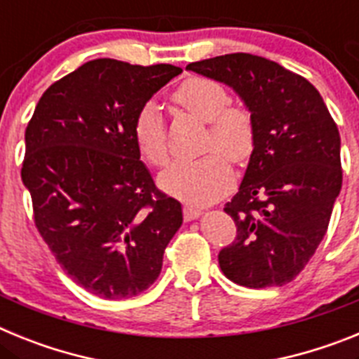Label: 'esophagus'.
<instances>
[{
	"instance_id": "esophagus-1",
	"label": "esophagus",
	"mask_w": 359,
	"mask_h": 359,
	"mask_svg": "<svg viewBox=\"0 0 359 359\" xmlns=\"http://www.w3.org/2000/svg\"><path fill=\"white\" fill-rule=\"evenodd\" d=\"M201 214L203 212L196 207H190V205L183 207V217H185V221H194V219L201 217Z\"/></svg>"
}]
</instances>
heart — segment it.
I'll return each mask as SVG.
<instances>
[{"instance_id": "b5f03b06", "label": "heart", "mask_w": 359, "mask_h": 359, "mask_svg": "<svg viewBox=\"0 0 359 359\" xmlns=\"http://www.w3.org/2000/svg\"><path fill=\"white\" fill-rule=\"evenodd\" d=\"M183 113L208 123L207 149H219L198 160H177L158 177L161 190L189 203H210L230 190L233 170L230 161L248 160L255 145V128L248 109L230 106L224 86L210 79L192 77L172 95ZM135 140L142 156L152 165L169 160V147L161 113L156 104H147L135 123ZM226 154V157L224 154Z\"/></svg>"}]
</instances>
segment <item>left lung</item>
<instances>
[{
  "label": "left lung",
  "mask_w": 359,
  "mask_h": 359,
  "mask_svg": "<svg viewBox=\"0 0 359 359\" xmlns=\"http://www.w3.org/2000/svg\"><path fill=\"white\" fill-rule=\"evenodd\" d=\"M187 69L236 91L255 128L239 192L224 207L237 237L219 266L252 290L287 284L322 243L341 190L334 120L315 86L264 57L228 53Z\"/></svg>",
  "instance_id": "obj_1"
}]
</instances>
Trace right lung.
Masks as SVG:
<instances>
[{
  "label": "right lung",
  "mask_w": 359,
  "mask_h": 359,
  "mask_svg": "<svg viewBox=\"0 0 359 359\" xmlns=\"http://www.w3.org/2000/svg\"><path fill=\"white\" fill-rule=\"evenodd\" d=\"M180 73L95 59L44 91L25 133L21 180L37 230L66 273L100 298L144 293L183 223L182 203L158 194L135 140L140 111Z\"/></svg>",
  "instance_id": "1"
}]
</instances>
